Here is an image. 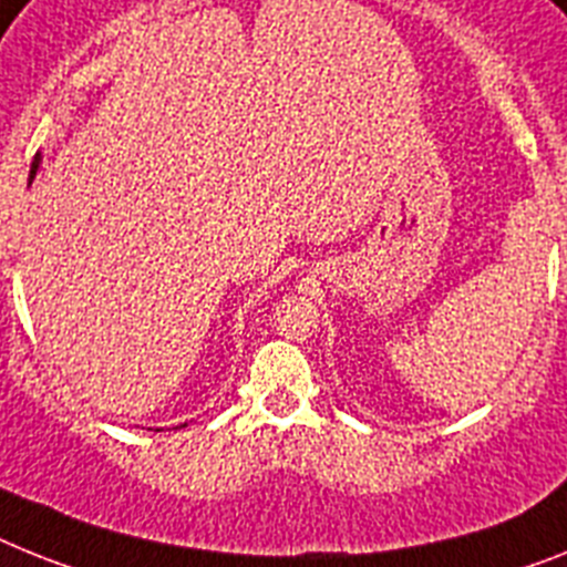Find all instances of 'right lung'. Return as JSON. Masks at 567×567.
Returning a JSON list of instances; mask_svg holds the SVG:
<instances>
[{
  "label": "right lung",
  "mask_w": 567,
  "mask_h": 567,
  "mask_svg": "<svg viewBox=\"0 0 567 567\" xmlns=\"http://www.w3.org/2000/svg\"><path fill=\"white\" fill-rule=\"evenodd\" d=\"M40 164H42V155H40V152H37V158H33V164H31V175H28V184H31V181L37 178V169H40ZM184 426H187V423H184Z\"/></svg>",
  "instance_id": "obj_1"
}]
</instances>
